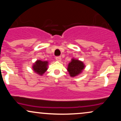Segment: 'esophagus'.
<instances>
[{
	"label": "esophagus",
	"mask_w": 121,
	"mask_h": 121,
	"mask_svg": "<svg viewBox=\"0 0 121 121\" xmlns=\"http://www.w3.org/2000/svg\"><path fill=\"white\" fill-rule=\"evenodd\" d=\"M56 60L57 61H61V57L60 56L56 57Z\"/></svg>",
	"instance_id": "1"
}]
</instances>
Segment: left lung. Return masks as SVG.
<instances>
[{"label":"left lung","mask_w":121,"mask_h":121,"mask_svg":"<svg viewBox=\"0 0 121 121\" xmlns=\"http://www.w3.org/2000/svg\"><path fill=\"white\" fill-rule=\"evenodd\" d=\"M85 68V65L83 61L74 58H72L71 61L68 65L67 70L70 77H74L81 74Z\"/></svg>","instance_id":"1"}]
</instances>
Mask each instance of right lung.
Instances as JSON below:
<instances>
[{"mask_svg":"<svg viewBox=\"0 0 121 121\" xmlns=\"http://www.w3.org/2000/svg\"><path fill=\"white\" fill-rule=\"evenodd\" d=\"M48 61L37 60L32 65V69L35 73L40 76H43L48 69Z\"/></svg>","mask_w":121,"mask_h":121,"instance_id":"1","label":"right lung"}]
</instances>
